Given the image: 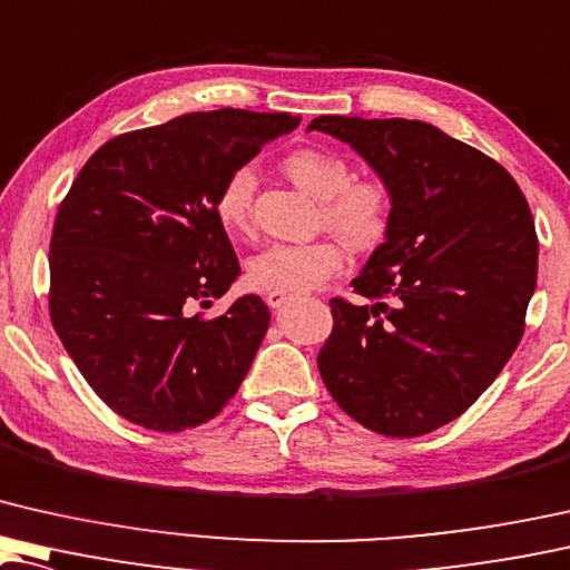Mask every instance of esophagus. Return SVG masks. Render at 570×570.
I'll return each instance as SVG.
<instances>
[{
    "label": "esophagus",
    "instance_id": "1",
    "mask_svg": "<svg viewBox=\"0 0 570 570\" xmlns=\"http://www.w3.org/2000/svg\"><path fill=\"white\" fill-rule=\"evenodd\" d=\"M293 298H295L293 293H279V291H275V293L267 295V303L272 305V308H283V305H285L287 301H293Z\"/></svg>",
    "mask_w": 570,
    "mask_h": 570
}]
</instances>
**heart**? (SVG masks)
<instances>
[{"label": "heart", "mask_w": 570, "mask_h": 570, "mask_svg": "<svg viewBox=\"0 0 570 570\" xmlns=\"http://www.w3.org/2000/svg\"><path fill=\"white\" fill-rule=\"evenodd\" d=\"M283 171L291 183L321 200V224L334 228L354 249H370L391 224V189L381 179L352 177L350 164L326 148H295L285 156ZM257 171L236 167L216 195V216L230 234L252 228ZM344 267V246L336 236L305 244H269L249 259V279L259 291L303 293Z\"/></svg>", "instance_id": "b5f03b06"}]
</instances>
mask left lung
Returning <instances> with one entry per match:
<instances>
[{"instance_id":"left-lung-1","label":"left lung","mask_w":570,"mask_h":570,"mask_svg":"<svg viewBox=\"0 0 570 570\" xmlns=\"http://www.w3.org/2000/svg\"><path fill=\"white\" fill-rule=\"evenodd\" d=\"M391 189L385 242L352 279L370 303L332 298L318 352L340 406L377 434L434 432L489 387L524 334L538 234L514 177L422 120L313 118Z\"/></svg>"}]
</instances>
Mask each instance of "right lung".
Returning <instances> with one entry per match:
<instances>
[{"instance_id": "1", "label": "right lung", "mask_w": 570, "mask_h": 570, "mask_svg": "<svg viewBox=\"0 0 570 570\" xmlns=\"http://www.w3.org/2000/svg\"><path fill=\"white\" fill-rule=\"evenodd\" d=\"M287 112H187L97 148L59 205L48 308L92 391L154 432L200 426L234 399L269 326L259 295L189 316L242 275L216 195Z\"/></svg>"}]
</instances>
